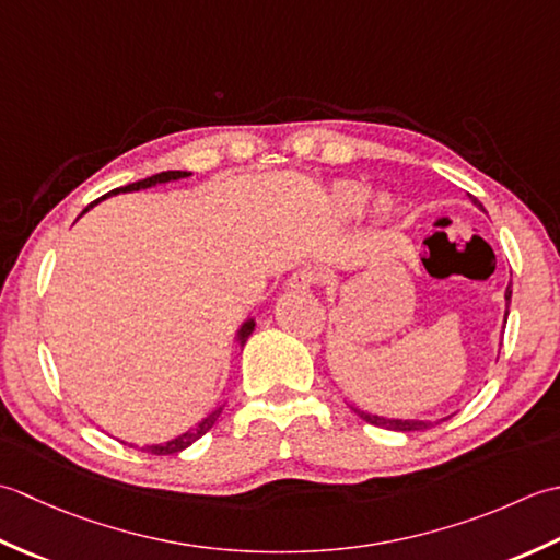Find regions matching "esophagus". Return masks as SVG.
Instances as JSON below:
<instances>
[{"instance_id":"1","label":"esophagus","mask_w":560,"mask_h":560,"mask_svg":"<svg viewBox=\"0 0 560 560\" xmlns=\"http://www.w3.org/2000/svg\"><path fill=\"white\" fill-rule=\"evenodd\" d=\"M318 280H322V276H318L316 268H300L290 276L288 290H310Z\"/></svg>"}]
</instances>
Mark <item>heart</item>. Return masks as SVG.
<instances>
[{"instance_id":"1","label":"heart","mask_w":560,"mask_h":560,"mask_svg":"<svg viewBox=\"0 0 560 560\" xmlns=\"http://www.w3.org/2000/svg\"><path fill=\"white\" fill-rule=\"evenodd\" d=\"M364 200H368V188L358 184V180H340V184H336L334 190H330V210H334L338 217L358 214ZM374 214L376 220H386V217L392 214V200L389 198L376 200Z\"/></svg>"}]
</instances>
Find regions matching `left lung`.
Here are the masks:
<instances>
[{
	"mask_svg": "<svg viewBox=\"0 0 560 560\" xmlns=\"http://www.w3.org/2000/svg\"><path fill=\"white\" fill-rule=\"evenodd\" d=\"M471 198V202L476 205V208H481L483 210V205L478 202L474 196H469ZM510 296H512V288L508 284V290H505V324H508V314H510ZM352 410H355V413L364 420V423H372V425H376V428H386V430H396V432H416V430H428V428H435L438 423H444V420L447 418H452V416H447V418H440L438 423H432V420H401V418H382V416H372V413H364V410H360V408H355V406H350Z\"/></svg>",
	"mask_w": 560,
	"mask_h": 560,
	"instance_id": "8db88e82",
	"label": "left lung"
}]
</instances>
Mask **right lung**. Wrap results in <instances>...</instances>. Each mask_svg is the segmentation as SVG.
<instances>
[{
	"mask_svg": "<svg viewBox=\"0 0 560 560\" xmlns=\"http://www.w3.org/2000/svg\"><path fill=\"white\" fill-rule=\"evenodd\" d=\"M190 174L188 171H162V174H154V176H150V178H144V180H137V184H130V186H125V188H116V190H110L108 196H116V192H130V190H142V188H152V186H156V184H168V180H178V178H188ZM106 198V196H104ZM101 198V200H104ZM98 200H94L89 205V208H94ZM86 208V210H89ZM84 210V212H86ZM82 212V214H84ZM254 326H256V322L254 318H248V322L236 330V340H238V346L244 348V343L248 340V336L254 334ZM220 413H222V406L220 408H214L212 413L208 416V418H202L200 423L192 428V430H188V432H184V435H178V438H174V440H168V442H164V444H147V452H152V454H176V452H184L186 447H190L192 442L196 440H200L205 432H208L214 423H217V418H220Z\"/></svg>",
	"mask_w": 560,
	"mask_h": 560,
	"instance_id": "1",
	"label": "right lung"
}]
</instances>
